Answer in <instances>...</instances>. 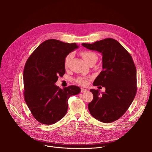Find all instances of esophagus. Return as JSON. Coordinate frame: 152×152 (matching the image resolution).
Instances as JSON below:
<instances>
[{
	"mask_svg": "<svg viewBox=\"0 0 152 152\" xmlns=\"http://www.w3.org/2000/svg\"><path fill=\"white\" fill-rule=\"evenodd\" d=\"M86 91H87V90H86L85 88H82L80 89V92L81 93H85Z\"/></svg>",
	"mask_w": 152,
	"mask_h": 152,
	"instance_id": "obj_1",
	"label": "esophagus"
}]
</instances>
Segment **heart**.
Instances as JSON below:
<instances>
[{"mask_svg":"<svg viewBox=\"0 0 152 152\" xmlns=\"http://www.w3.org/2000/svg\"><path fill=\"white\" fill-rule=\"evenodd\" d=\"M81 55L83 58V59L88 64L93 62H96L98 59L97 55L93 51H89V50L83 51L81 52ZM72 56H73V55L72 53H70L68 55H67L66 58H65L64 67L66 69H68L69 67ZM88 80H89V78L87 77H78L75 80L76 83H77L78 84L84 86L88 83Z\"/></svg>","mask_w":152,"mask_h":152,"instance_id":"1","label":"heart"}]
</instances>
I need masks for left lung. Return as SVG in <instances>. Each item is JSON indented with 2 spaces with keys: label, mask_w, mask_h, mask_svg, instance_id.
Returning a JSON list of instances; mask_svg holds the SVG:
<instances>
[{
  "label": "left lung",
  "mask_w": 152,
  "mask_h": 152,
  "mask_svg": "<svg viewBox=\"0 0 152 152\" xmlns=\"http://www.w3.org/2000/svg\"><path fill=\"white\" fill-rule=\"evenodd\" d=\"M82 45L102 54L103 70L93 85H101L106 90L100 94L99 90H90L93 99L88 104L90 113L100 121L113 122L126 112L137 93V70L133 59L120 43L113 38Z\"/></svg>",
  "instance_id": "obj_1"
}]
</instances>
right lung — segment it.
<instances>
[{
  "mask_svg": "<svg viewBox=\"0 0 152 152\" xmlns=\"http://www.w3.org/2000/svg\"><path fill=\"white\" fill-rule=\"evenodd\" d=\"M78 46L75 42L50 39L41 44L27 59L23 70V95L34 117L44 124H52L66 114L68 100L80 89L70 85L63 89L55 83L66 73L64 59Z\"/></svg>",
  "mask_w": 152,
  "mask_h": 152,
  "instance_id": "obj_1",
  "label": "right lung"
}]
</instances>
